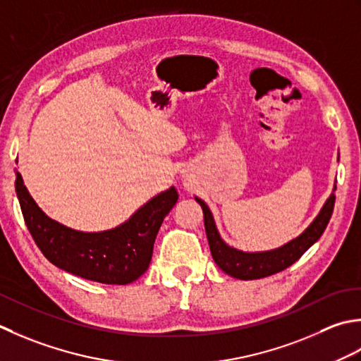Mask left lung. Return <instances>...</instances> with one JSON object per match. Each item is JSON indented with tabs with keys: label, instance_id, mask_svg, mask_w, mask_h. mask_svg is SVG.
<instances>
[{
	"label": "left lung",
	"instance_id": "8db88e82",
	"mask_svg": "<svg viewBox=\"0 0 361 361\" xmlns=\"http://www.w3.org/2000/svg\"><path fill=\"white\" fill-rule=\"evenodd\" d=\"M335 190L336 188H334V191ZM196 202L202 207L205 233H207L213 260L226 274L235 279H241V281H254V279H262L281 273V271L291 267L294 262H298L304 255L308 247L321 238V235L324 233L330 221V216H332L335 193L330 195L324 207L321 209L319 215L314 218V221L307 227L304 233H300L298 238L286 243L282 247L267 252H243L238 251V249L227 246L221 237H219L207 204L200 200V197H196Z\"/></svg>",
	"mask_w": 361,
	"mask_h": 361
}]
</instances>
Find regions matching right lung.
Returning a JSON list of instances; mask_svg holds the SVG:
<instances>
[{
  "mask_svg": "<svg viewBox=\"0 0 361 361\" xmlns=\"http://www.w3.org/2000/svg\"><path fill=\"white\" fill-rule=\"evenodd\" d=\"M16 190L25 223L47 259L67 273L109 285H126L148 269L164 218L178 202L174 187L152 197L126 223L104 232H79L48 218L17 173Z\"/></svg>",
  "mask_w": 361,
  "mask_h": 361,
  "instance_id": "1",
  "label": "right lung"
}]
</instances>
